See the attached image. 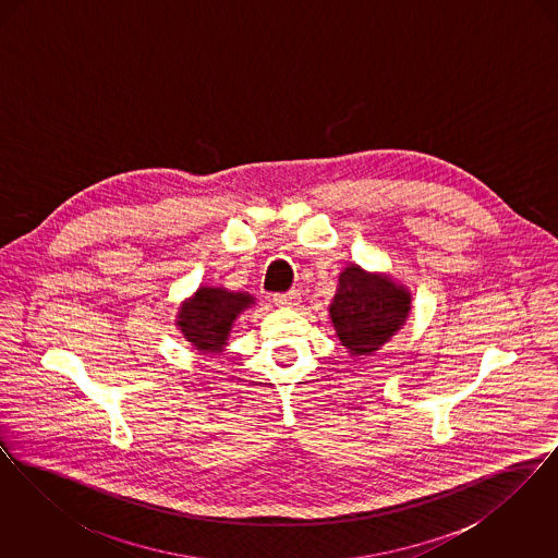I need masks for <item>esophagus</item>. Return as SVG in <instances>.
<instances>
[{
    "label": "esophagus",
    "instance_id": "1",
    "mask_svg": "<svg viewBox=\"0 0 558 558\" xmlns=\"http://www.w3.org/2000/svg\"><path fill=\"white\" fill-rule=\"evenodd\" d=\"M299 292L289 291V292H278V294H274V303L278 305V307H291V305H296L299 303Z\"/></svg>",
    "mask_w": 558,
    "mask_h": 558
}]
</instances>
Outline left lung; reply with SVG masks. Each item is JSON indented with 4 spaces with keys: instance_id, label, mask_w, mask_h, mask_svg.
<instances>
[{
    "instance_id": "8db88e82",
    "label": "left lung",
    "mask_w": 558,
    "mask_h": 558,
    "mask_svg": "<svg viewBox=\"0 0 558 558\" xmlns=\"http://www.w3.org/2000/svg\"><path fill=\"white\" fill-rule=\"evenodd\" d=\"M410 310V294L389 278L347 267L330 305L337 337L353 355H368L387 343Z\"/></svg>"
}]
</instances>
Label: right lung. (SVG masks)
<instances>
[{"instance_id": "1", "label": "right lung", "mask_w": 558, "mask_h": 558, "mask_svg": "<svg viewBox=\"0 0 558 558\" xmlns=\"http://www.w3.org/2000/svg\"><path fill=\"white\" fill-rule=\"evenodd\" d=\"M251 303V294L203 287L194 294V299L182 307L178 326L196 349L215 353L228 339L232 322Z\"/></svg>"}]
</instances>
